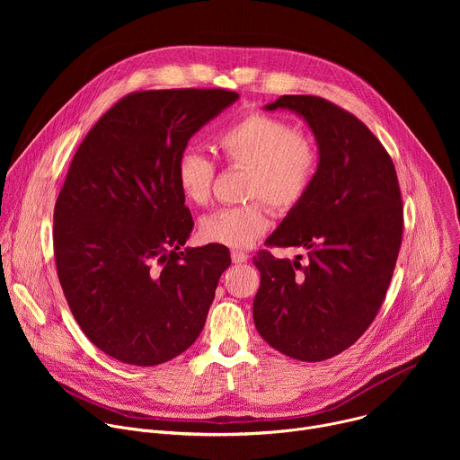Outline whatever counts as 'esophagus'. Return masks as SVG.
I'll return each instance as SVG.
<instances>
[{
	"instance_id": "1",
	"label": "esophagus",
	"mask_w": 460,
	"mask_h": 460,
	"mask_svg": "<svg viewBox=\"0 0 460 460\" xmlns=\"http://www.w3.org/2000/svg\"><path fill=\"white\" fill-rule=\"evenodd\" d=\"M231 258H233L234 264H243V261H247L249 254H247L245 251H238V249H234V251H231Z\"/></svg>"
}]
</instances>
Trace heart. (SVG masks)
I'll return each instance as SVG.
<instances>
[{"instance_id": "b5f03b06", "label": "heart", "mask_w": 460, "mask_h": 460, "mask_svg": "<svg viewBox=\"0 0 460 460\" xmlns=\"http://www.w3.org/2000/svg\"><path fill=\"white\" fill-rule=\"evenodd\" d=\"M215 147L229 167L247 169L242 206L222 208L200 222V234L211 243L247 247L270 227L266 202L277 211H291L309 192L318 171L314 140L282 118L249 112L215 137ZM215 162L200 151L185 149L178 155L174 180L183 199L192 206H206L211 199Z\"/></svg>"}]
</instances>
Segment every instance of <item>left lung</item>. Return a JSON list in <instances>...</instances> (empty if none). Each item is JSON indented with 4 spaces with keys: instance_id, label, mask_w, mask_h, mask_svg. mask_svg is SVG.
I'll list each match as a JSON object with an SVG mask.
<instances>
[{
    "instance_id": "1",
    "label": "left lung",
    "mask_w": 460,
    "mask_h": 460,
    "mask_svg": "<svg viewBox=\"0 0 460 460\" xmlns=\"http://www.w3.org/2000/svg\"><path fill=\"white\" fill-rule=\"evenodd\" d=\"M266 109L300 114L320 158L305 199L266 242L305 249L307 264L302 254L291 261L258 251L252 318L271 348L320 362L353 346L385 298L402 243L401 187L384 146L346 109L307 94L280 96Z\"/></svg>"
}]
</instances>
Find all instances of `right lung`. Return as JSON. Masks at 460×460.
Masks as SVG:
<instances>
[{
	"instance_id": "obj_1",
	"label": "right lung",
	"mask_w": 460,
	"mask_h": 460,
	"mask_svg": "<svg viewBox=\"0 0 460 460\" xmlns=\"http://www.w3.org/2000/svg\"><path fill=\"white\" fill-rule=\"evenodd\" d=\"M236 98L226 89L130 93L71 162L54 206L58 279L82 332L119 362H167L204 330L231 254L220 243L180 251L194 224L174 165Z\"/></svg>"
}]
</instances>
